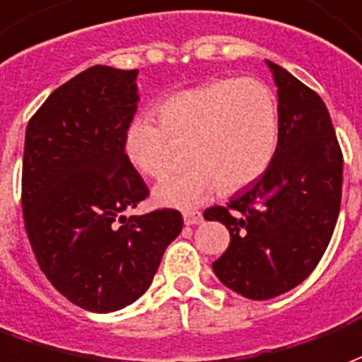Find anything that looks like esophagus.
Returning a JSON list of instances; mask_svg holds the SVG:
<instances>
[{"instance_id": "1", "label": "esophagus", "mask_w": 362, "mask_h": 362, "mask_svg": "<svg viewBox=\"0 0 362 362\" xmlns=\"http://www.w3.org/2000/svg\"><path fill=\"white\" fill-rule=\"evenodd\" d=\"M183 221L185 226H197L202 221V214L197 212V210H187V212H183Z\"/></svg>"}]
</instances>
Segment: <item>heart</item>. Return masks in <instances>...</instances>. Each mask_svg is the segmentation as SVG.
Segmentation results:
<instances>
[{"mask_svg":"<svg viewBox=\"0 0 362 362\" xmlns=\"http://www.w3.org/2000/svg\"><path fill=\"white\" fill-rule=\"evenodd\" d=\"M158 121L136 117L127 127V162L146 177L160 179L170 170L168 139L189 142L183 173L158 183V206L192 208L214 192L239 191L262 177L279 142L278 100L258 78H216L162 100Z\"/></svg>","mask_w":362,"mask_h":362,"instance_id":"heart-1","label":"heart"}]
</instances>
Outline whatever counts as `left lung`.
Wrapping results in <instances>:
<instances>
[{"mask_svg": "<svg viewBox=\"0 0 362 362\" xmlns=\"http://www.w3.org/2000/svg\"><path fill=\"white\" fill-rule=\"evenodd\" d=\"M266 65L278 86L276 156L228 206L204 210L231 237L214 274L252 300L284 295L315 270L336 228L344 181V156L322 98L284 67Z\"/></svg>", "mask_w": 362, "mask_h": 362, "instance_id": "1", "label": "left lung"}]
</instances>
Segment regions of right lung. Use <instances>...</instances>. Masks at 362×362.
Segmentation results:
<instances>
[{
	"mask_svg": "<svg viewBox=\"0 0 362 362\" xmlns=\"http://www.w3.org/2000/svg\"><path fill=\"white\" fill-rule=\"evenodd\" d=\"M136 75L94 65L52 92L26 127V235L52 286L90 313L139 299L183 229L170 208L123 216L148 197L123 152L141 100Z\"/></svg>",
	"mask_w": 362,
	"mask_h": 362,
	"instance_id": "right-lung-1",
	"label": "right lung"
}]
</instances>
